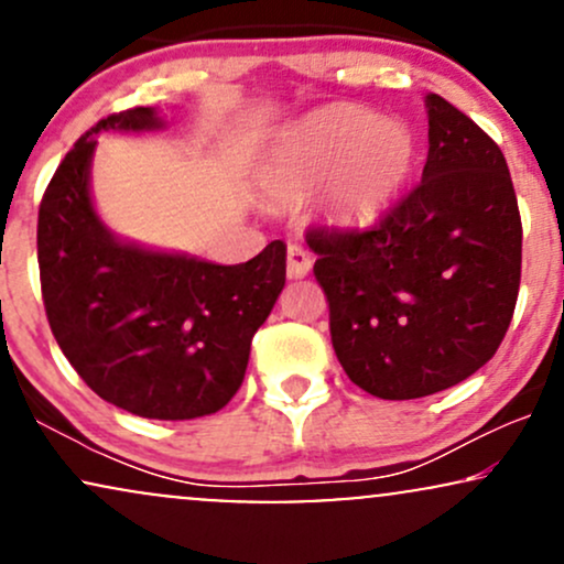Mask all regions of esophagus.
<instances>
[{"instance_id":"esophagus-1","label":"esophagus","mask_w":564,"mask_h":564,"mask_svg":"<svg viewBox=\"0 0 564 564\" xmlns=\"http://www.w3.org/2000/svg\"><path fill=\"white\" fill-rule=\"evenodd\" d=\"M313 270V257H310L307 249H302L300 243H291L286 251V273L289 278H304Z\"/></svg>"}]
</instances>
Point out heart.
<instances>
[{
    "instance_id": "obj_1",
    "label": "heart",
    "mask_w": 564,
    "mask_h": 564,
    "mask_svg": "<svg viewBox=\"0 0 564 564\" xmlns=\"http://www.w3.org/2000/svg\"><path fill=\"white\" fill-rule=\"evenodd\" d=\"M416 166V138L400 121L358 106H334L296 124L264 159V185L278 196L321 191L323 212L341 230H368L390 215Z\"/></svg>"
}]
</instances>
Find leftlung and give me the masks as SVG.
Segmentation results:
<instances>
[{
    "label": "left lung",
    "mask_w": 564,
    "mask_h": 564,
    "mask_svg": "<svg viewBox=\"0 0 564 564\" xmlns=\"http://www.w3.org/2000/svg\"><path fill=\"white\" fill-rule=\"evenodd\" d=\"M422 183L371 230L307 232L341 368L381 400L458 384L496 355L520 291L522 223L507 159L426 95Z\"/></svg>",
    "instance_id": "left-lung-1"
}]
</instances>
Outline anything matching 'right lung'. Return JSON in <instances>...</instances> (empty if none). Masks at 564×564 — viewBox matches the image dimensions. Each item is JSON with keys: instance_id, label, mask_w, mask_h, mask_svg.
Returning <instances> with one entry per match:
<instances>
[{"instance_id": "add662e5", "label": "right lung", "mask_w": 564, "mask_h": 564, "mask_svg": "<svg viewBox=\"0 0 564 564\" xmlns=\"http://www.w3.org/2000/svg\"><path fill=\"white\" fill-rule=\"evenodd\" d=\"M164 127L159 108L97 121L44 193L36 249L50 328L89 390L134 416L185 422L241 387L251 336L286 286V243L217 264L116 236L93 198L97 134Z\"/></svg>"}]
</instances>
